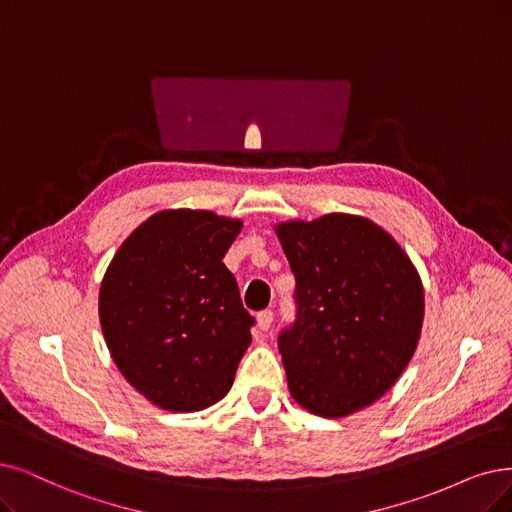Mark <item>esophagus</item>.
<instances>
[{
    "label": "esophagus",
    "mask_w": 512,
    "mask_h": 512,
    "mask_svg": "<svg viewBox=\"0 0 512 512\" xmlns=\"http://www.w3.org/2000/svg\"><path fill=\"white\" fill-rule=\"evenodd\" d=\"M256 323H258V330H262V332H267L269 327H271V323H273V311H260L258 315H256Z\"/></svg>",
    "instance_id": "esophagus-1"
}]
</instances>
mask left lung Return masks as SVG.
I'll return each mask as SVG.
<instances>
[{
  "label": "left lung",
  "mask_w": 512,
  "mask_h": 512,
  "mask_svg": "<svg viewBox=\"0 0 512 512\" xmlns=\"http://www.w3.org/2000/svg\"><path fill=\"white\" fill-rule=\"evenodd\" d=\"M296 277V321L277 338L292 397L344 418L391 388L416 353L422 281L401 245L353 214L275 227Z\"/></svg>",
  "instance_id": "obj_1"
}]
</instances>
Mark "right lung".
Instances as JSON below:
<instances>
[{
  "label": "right lung",
  "mask_w": 512,
  "mask_h": 512,
  "mask_svg": "<svg viewBox=\"0 0 512 512\" xmlns=\"http://www.w3.org/2000/svg\"><path fill=\"white\" fill-rule=\"evenodd\" d=\"M243 222L163 210L121 243L102 277L98 315L119 372L161 410L199 412L231 391L252 342L224 254Z\"/></svg>",
  "instance_id": "right-lung-1"
}]
</instances>
